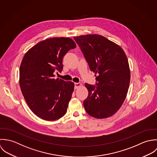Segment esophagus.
I'll return each mask as SVG.
<instances>
[{"label":"esophagus","mask_w":157,"mask_h":157,"mask_svg":"<svg viewBox=\"0 0 157 157\" xmlns=\"http://www.w3.org/2000/svg\"><path fill=\"white\" fill-rule=\"evenodd\" d=\"M82 86V84L80 83V82H76V83H75V89H78L79 87L81 86Z\"/></svg>","instance_id":"esophagus-1"}]
</instances>
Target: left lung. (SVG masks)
Wrapping results in <instances>:
<instances>
[{
    "label": "left lung",
    "instance_id": "1",
    "mask_svg": "<svg viewBox=\"0 0 157 157\" xmlns=\"http://www.w3.org/2000/svg\"><path fill=\"white\" fill-rule=\"evenodd\" d=\"M73 38L90 70L96 75V86L85 84L89 95L84 101V109L96 118L110 117L123 105L129 87L130 71L125 53L120 45L101 35Z\"/></svg>",
    "mask_w": 157,
    "mask_h": 157
}]
</instances>
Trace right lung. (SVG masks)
I'll list each match as a JSON object with an SVG mask.
<instances>
[{"instance_id":"1","label":"right lung","mask_w":157,"mask_h":157,"mask_svg":"<svg viewBox=\"0 0 157 157\" xmlns=\"http://www.w3.org/2000/svg\"><path fill=\"white\" fill-rule=\"evenodd\" d=\"M76 47L69 37H52L42 40L24 55L19 69V84L32 112L40 118L55 121L66 113L74 90L71 81L55 79V70H63V59Z\"/></svg>"}]
</instances>
